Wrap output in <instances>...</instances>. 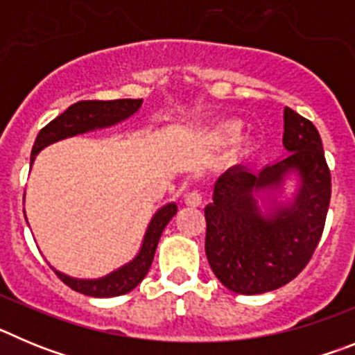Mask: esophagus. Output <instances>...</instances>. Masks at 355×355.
I'll use <instances>...</instances> for the list:
<instances>
[{
    "mask_svg": "<svg viewBox=\"0 0 355 355\" xmlns=\"http://www.w3.org/2000/svg\"><path fill=\"white\" fill-rule=\"evenodd\" d=\"M184 205L192 206V208H199L202 205V196H200L197 190H192V192L184 193Z\"/></svg>",
    "mask_w": 355,
    "mask_h": 355,
    "instance_id": "1",
    "label": "esophagus"
}]
</instances>
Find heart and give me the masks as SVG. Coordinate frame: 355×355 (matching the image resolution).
<instances>
[{"instance_id":"heart-1","label":"heart","mask_w":355,"mask_h":355,"mask_svg":"<svg viewBox=\"0 0 355 355\" xmlns=\"http://www.w3.org/2000/svg\"><path fill=\"white\" fill-rule=\"evenodd\" d=\"M241 131V122L238 119H224L206 130L205 139L211 146H225L238 137Z\"/></svg>"}]
</instances>
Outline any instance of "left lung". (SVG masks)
Masks as SVG:
<instances>
[{"instance_id":"left-lung-1","label":"left lung","mask_w":355,"mask_h":355,"mask_svg":"<svg viewBox=\"0 0 355 355\" xmlns=\"http://www.w3.org/2000/svg\"><path fill=\"white\" fill-rule=\"evenodd\" d=\"M283 144L288 155L259 172L241 165L224 172L205 208L206 258L216 279L234 293H266L290 283L324 233L331 171L318 130L286 106ZM291 171L300 175V188L290 203L279 205L270 193ZM259 196L271 200L268 210L259 206Z\"/></svg>"}]
</instances>
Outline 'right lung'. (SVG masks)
Listing matches in <instances>:
<instances>
[{
  "label": "right lung",
  "mask_w": 355,
  "mask_h": 355,
  "mask_svg": "<svg viewBox=\"0 0 355 355\" xmlns=\"http://www.w3.org/2000/svg\"><path fill=\"white\" fill-rule=\"evenodd\" d=\"M142 106V99H115V101H80L69 106L64 114L53 119L48 126H44L40 133L37 135L33 149H31V163L35 159L44 147L49 144H55L58 140H64L67 137L87 133V131L99 130V128L114 126L117 122L126 121L133 114L139 112ZM178 213V206L174 202L162 206L155 216L150 218L147 225L146 236H144L140 252L126 263L124 266L117 268L112 274L105 275L101 279H76L69 277L62 272L55 270V274L72 288L78 293L89 295V297H117L131 291L133 288L142 283L147 272L150 268V263L155 259L156 247H158L159 236H162L165 225L171 222L172 216Z\"/></svg>",
  "instance_id": "add662e5"
}]
</instances>
